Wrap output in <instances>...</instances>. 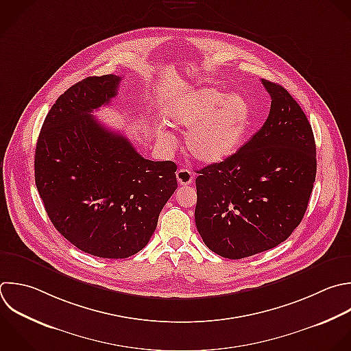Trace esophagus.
<instances>
[{"label":"esophagus","mask_w":351,"mask_h":351,"mask_svg":"<svg viewBox=\"0 0 351 351\" xmlns=\"http://www.w3.org/2000/svg\"><path fill=\"white\" fill-rule=\"evenodd\" d=\"M176 177L180 185H189L193 181V176L188 169H178L176 173Z\"/></svg>","instance_id":"34e87169"}]
</instances>
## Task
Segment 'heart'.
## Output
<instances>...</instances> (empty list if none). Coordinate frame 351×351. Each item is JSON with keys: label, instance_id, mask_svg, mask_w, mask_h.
I'll return each instance as SVG.
<instances>
[{"label": "heart", "instance_id": "heart-1", "mask_svg": "<svg viewBox=\"0 0 351 351\" xmlns=\"http://www.w3.org/2000/svg\"><path fill=\"white\" fill-rule=\"evenodd\" d=\"M165 117L173 128L189 129L185 136L188 154L200 163L213 165L237 149L248 125L250 108L239 95L225 96L217 89L203 88L174 97ZM158 138L166 147L174 143L167 130H160Z\"/></svg>", "mask_w": 351, "mask_h": 351}]
</instances>
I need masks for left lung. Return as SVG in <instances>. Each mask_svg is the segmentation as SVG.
Masks as SVG:
<instances>
[{"label": "left lung", "mask_w": 351, "mask_h": 351, "mask_svg": "<svg viewBox=\"0 0 351 351\" xmlns=\"http://www.w3.org/2000/svg\"><path fill=\"white\" fill-rule=\"evenodd\" d=\"M263 126L239 151L199 170L195 221L215 254L240 259L267 251L300 223L315 180V143L304 112L278 84Z\"/></svg>", "instance_id": "1"}]
</instances>
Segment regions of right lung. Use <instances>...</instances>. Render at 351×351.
<instances>
[{"label":"right lung","instance_id":"1","mask_svg":"<svg viewBox=\"0 0 351 351\" xmlns=\"http://www.w3.org/2000/svg\"><path fill=\"white\" fill-rule=\"evenodd\" d=\"M118 75L88 77L67 89L38 136L36 185L53 226L71 244L100 258L143 250L177 189V165L144 159L121 133L92 114L110 104Z\"/></svg>","mask_w":351,"mask_h":351}]
</instances>
